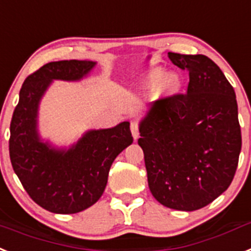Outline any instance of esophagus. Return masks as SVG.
I'll use <instances>...</instances> for the list:
<instances>
[{"instance_id":"obj_1","label":"esophagus","mask_w":251,"mask_h":251,"mask_svg":"<svg viewBox=\"0 0 251 251\" xmlns=\"http://www.w3.org/2000/svg\"><path fill=\"white\" fill-rule=\"evenodd\" d=\"M130 132H132V136H133L134 140H137L140 137V124H138V122H130Z\"/></svg>"}]
</instances>
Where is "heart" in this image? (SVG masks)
Segmentation results:
<instances>
[{
  "label": "heart",
  "instance_id": "b5f03b06",
  "mask_svg": "<svg viewBox=\"0 0 251 251\" xmlns=\"http://www.w3.org/2000/svg\"><path fill=\"white\" fill-rule=\"evenodd\" d=\"M164 76V72L161 70H156L152 72V80L153 81H160ZM166 85L169 87H175L177 85V81L175 77H168V80H166Z\"/></svg>",
  "mask_w": 251,
  "mask_h": 251
}]
</instances>
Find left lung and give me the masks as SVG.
<instances>
[{
  "label": "left lung",
  "mask_w": 251,
  "mask_h": 251,
  "mask_svg": "<svg viewBox=\"0 0 251 251\" xmlns=\"http://www.w3.org/2000/svg\"><path fill=\"white\" fill-rule=\"evenodd\" d=\"M189 72L185 94L156 100L141 123L152 196L168 208H203L230 187L241 151V129L233 87L203 54L169 52Z\"/></svg>",
  "instance_id": "obj_1"
}]
</instances>
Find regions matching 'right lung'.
Returning <instances> with one entry per match:
<instances>
[{"instance_id": "right-lung-1", "label": "right lung", "mask_w": 251, "mask_h": 251, "mask_svg": "<svg viewBox=\"0 0 251 251\" xmlns=\"http://www.w3.org/2000/svg\"><path fill=\"white\" fill-rule=\"evenodd\" d=\"M91 61L49 62L25 78L10 124L12 168L29 197L42 208L70 215L89 208L104 192L110 166L133 142L129 123L90 130L68 151H55L39 141L38 104L52 80H80Z\"/></svg>"}]
</instances>
